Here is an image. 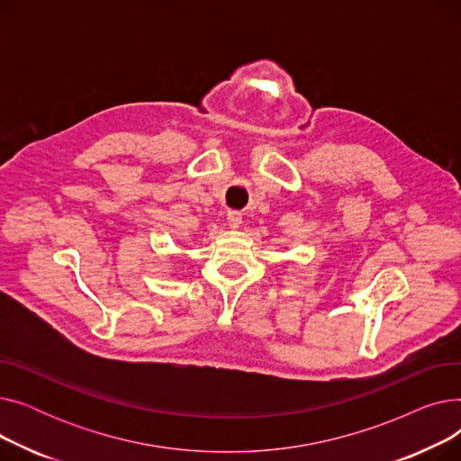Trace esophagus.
<instances>
[{"mask_svg":"<svg viewBox=\"0 0 461 461\" xmlns=\"http://www.w3.org/2000/svg\"><path fill=\"white\" fill-rule=\"evenodd\" d=\"M228 224H230V228L237 230L240 224H243V214L237 212V211H230L228 212Z\"/></svg>","mask_w":461,"mask_h":461,"instance_id":"34e87169","label":"esophagus"}]
</instances>
